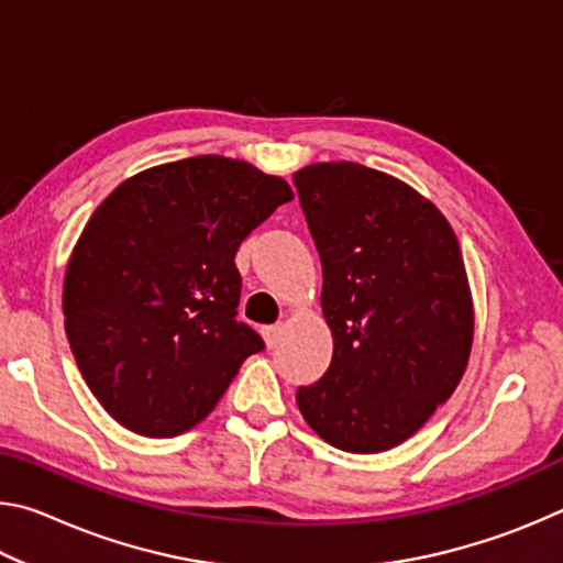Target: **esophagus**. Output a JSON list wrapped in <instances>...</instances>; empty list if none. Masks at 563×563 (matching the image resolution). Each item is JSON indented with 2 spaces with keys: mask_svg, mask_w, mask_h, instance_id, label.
<instances>
[{
  "mask_svg": "<svg viewBox=\"0 0 563 563\" xmlns=\"http://www.w3.org/2000/svg\"><path fill=\"white\" fill-rule=\"evenodd\" d=\"M261 332H263L265 345H268V347H275V345H278V342H280L283 328H280V325H265Z\"/></svg>",
  "mask_w": 563,
  "mask_h": 563,
  "instance_id": "esophagus-1",
  "label": "esophagus"
}]
</instances>
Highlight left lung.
Wrapping results in <instances>:
<instances>
[{
    "label": "left lung",
    "mask_w": 563,
    "mask_h": 563,
    "mask_svg": "<svg viewBox=\"0 0 563 563\" xmlns=\"http://www.w3.org/2000/svg\"><path fill=\"white\" fill-rule=\"evenodd\" d=\"M322 265L332 360L298 407L328 444L393 450L460 385L474 335L472 292L446 218L402 180L350 164L292 176Z\"/></svg>",
    "instance_id": "1"
}]
</instances>
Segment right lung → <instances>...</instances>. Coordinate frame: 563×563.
I'll list each match as a JSON object with an SVG mask.
<instances>
[{
  "label": "right lung",
  "instance_id": "right-lung-1",
  "mask_svg": "<svg viewBox=\"0 0 563 563\" xmlns=\"http://www.w3.org/2000/svg\"><path fill=\"white\" fill-rule=\"evenodd\" d=\"M288 201L278 176L196 156L123 180L93 211L66 265L64 328L119 424L144 437L190 430L265 347L235 320V253Z\"/></svg>",
  "mask_w": 563,
  "mask_h": 563
}]
</instances>
